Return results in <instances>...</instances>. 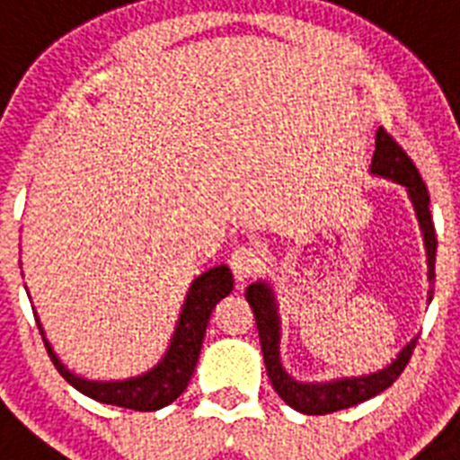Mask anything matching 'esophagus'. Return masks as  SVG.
I'll list each match as a JSON object with an SVG mask.
<instances>
[{"label":"esophagus","mask_w":460,"mask_h":460,"mask_svg":"<svg viewBox=\"0 0 460 460\" xmlns=\"http://www.w3.org/2000/svg\"><path fill=\"white\" fill-rule=\"evenodd\" d=\"M260 266H261V254L254 245H241V248H236L234 250V254H231V271H234L238 283H245L250 276L257 273Z\"/></svg>","instance_id":"obj_1"}]
</instances>
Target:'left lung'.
<instances>
[{
  "instance_id": "1",
  "label": "left lung",
  "mask_w": 460,
  "mask_h": 460,
  "mask_svg": "<svg viewBox=\"0 0 460 460\" xmlns=\"http://www.w3.org/2000/svg\"><path fill=\"white\" fill-rule=\"evenodd\" d=\"M376 149H374L372 165L369 172L384 180H393L395 184L407 189V196L414 206L416 219H419V229L423 234V245H426V260H428V304L433 302V283H435V254H438V238H435L433 217H430V196H428L426 182L420 180L416 165L411 158L404 154V149L393 140L391 135L384 128L376 130ZM245 299L252 306L254 320H257V330H260L261 353H264L266 374L271 379L273 391L283 397L285 404H289L302 414H332L339 409H349L355 404L365 402L369 397L384 393L393 381L404 372L411 350L416 346L414 337L395 355L391 365L376 372L360 374V376H339L330 381H299L295 379L288 369L283 367L280 360V314H278V299L269 280H254L245 289Z\"/></svg>"
}]
</instances>
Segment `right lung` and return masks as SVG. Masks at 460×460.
<instances>
[{
  "label": "right lung",
  "instance_id": "add662e5",
  "mask_svg": "<svg viewBox=\"0 0 460 460\" xmlns=\"http://www.w3.org/2000/svg\"><path fill=\"white\" fill-rule=\"evenodd\" d=\"M234 289V276L226 264H217L196 276L189 285V292L184 296L182 311L175 323L171 343L165 349L164 358L154 365L152 369L128 376V379H86L81 374L72 372L53 350L51 341L46 339V332L37 318L40 334L44 339V346L49 350V358L56 365L65 381L75 385L76 391L84 395L98 400L105 404H117L123 409H135V411H156V409L168 407L175 402L177 397L182 395L184 388L189 385V379L196 369L199 362L200 346L206 337L208 320H210L212 308L217 306L219 299L229 295ZM30 296V295H27Z\"/></svg>",
  "mask_w": 460,
  "mask_h": 460
}]
</instances>
